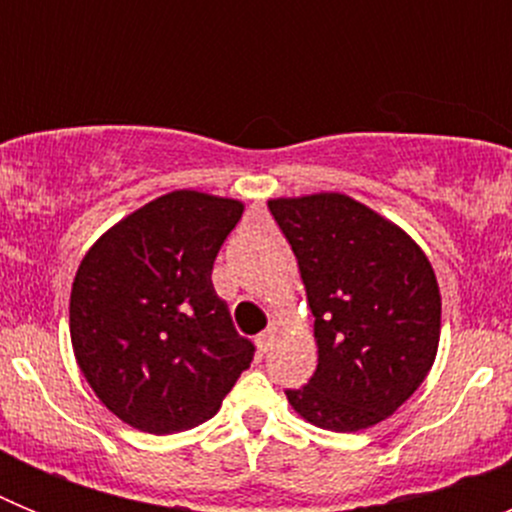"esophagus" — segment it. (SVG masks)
I'll list each match as a JSON object with an SVG mask.
<instances>
[{
	"mask_svg": "<svg viewBox=\"0 0 512 512\" xmlns=\"http://www.w3.org/2000/svg\"><path fill=\"white\" fill-rule=\"evenodd\" d=\"M274 338H277V333H274V330H264V333H259V336H256V346H259L261 354H266V351L274 346Z\"/></svg>",
	"mask_w": 512,
	"mask_h": 512,
	"instance_id": "esophagus-1",
	"label": "esophagus"
}]
</instances>
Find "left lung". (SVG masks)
Listing matches in <instances>:
<instances>
[{
    "instance_id": "1",
    "label": "left lung",
    "mask_w": 512,
    "mask_h": 512,
    "mask_svg": "<svg viewBox=\"0 0 512 512\" xmlns=\"http://www.w3.org/2000/svg\"><path fill=\"white\" fill-rule=\"evenodd\" d=\"M300 264L318 369L289 405L325 431L354 433L395 413L438 351L441 295L418 243L346 194L271 200Z\"/></svg>"
}]
</instances>
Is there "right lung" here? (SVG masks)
Listing matches in <instances>:
<instances>
[{
    "mask_svg": "<svg viewBox=\"0 0 512 512\" xmlns=\"http://www.w3.org/2000/svg\"><path fill=\"white\" fill-rule=\"evenodd\" d=\"M238 200L179 189L89 248L71 287V343L94 395L138 431L205 423L251 366L212 287V264L241 220Z\"/></svg>",
    "mask_w": 512,
    "mask_h": 512,
    "instance_id": "add662e5",
    "label": "right lung"
}]
</instances>
